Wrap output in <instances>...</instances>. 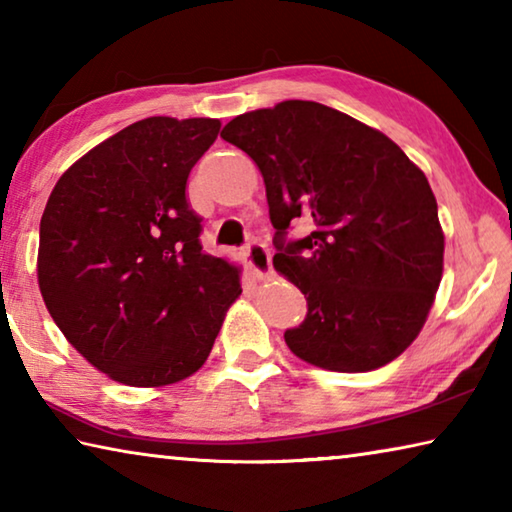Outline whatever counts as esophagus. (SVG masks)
<instances>
[{
	"label": "esophagus",
	"instance_id": "1",
	"mask_svg": "<svg viewBox=\"0 0 512 512\" xmlns=\"http://www.w3.org/2000/svg\"><path fill=\"white\" fill-rule=\"evenodd\" d=\"M246 262L255 277H264L271 273V250L262 241H250L246 246Z\"/></svg>",
	"mask_w": 512,
	"mask_h": 512
}]
</instances>
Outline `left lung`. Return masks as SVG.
<instances>
[{"label": "left lung", "instance_id": "8db88e82", "mask_svg": "<svg viewBox=\"0 0 512 512\" xmlns=\"http://www.w3.org/2000/svg\"><path fill=\"white\" fill-rule=\"evenodd\" d=\"M262 171L273 266L307 298L284 332L311 366L368 372L409 348L443 277L445 237L427 176L384 133L316 101H282L225 124ZM312 232L287 240L290 221Z\"/></svg>", "mask_w": 512, "mask_h": 512}]
</instances>
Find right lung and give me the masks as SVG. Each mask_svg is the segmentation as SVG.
<instances>
[{
  "label": "right lung",
  "instance_id": "obj_1",
  "mask_svg": "<svg viewBox=\"0 0 512 512\" xmlns=\"http://www.w3.org/2000/svg\"><path fill=\"white\" fill-rule=\"evenodd\" d=\"M219 119L149 117L94 146L51 192L38 284L65 339L121 384L185 379L210 357L239 268L201 246L187 178Z\"/></svg>",
  "mask_w": 512,
  "mask_h": 512
}]
</instances>
